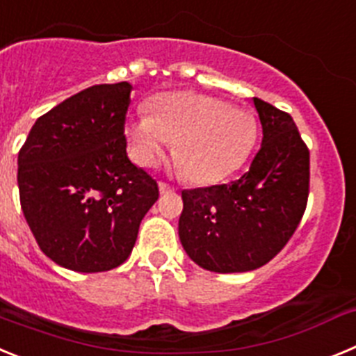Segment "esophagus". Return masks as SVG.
Masks as SVG:
<instances>
[{
	"label": "esophagus",
	"instance_id": "34e87169",
	"mask_svg": "<svg viewBox=\"0 0 356 356\" xmlns=\"http://www.w3.org/2000/svg\"><path fill=\"white\" fill-rule=\"evenodd\" d=\"M159 188H160V194H165V193H171V191H175V187H171V185L165 184V181H160Z\"/></svg>",
	"mask_w": 356,
	"mask_h": 356
}]
</instances>
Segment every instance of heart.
I'll return each instance as SVG.
<instances>
[{
    "mask_svg": "<svg viewBox=\"0 0 356 356\" xmlns=\"http://www.w3.org/2000/svg\"><path fill=\"white\" fill-rule=\"evenodd\" d=\"M257 121L246 110L197 92L165 94L127 134L144 165H155L175 144V162L191 184L210 185L237 171L257 143Z\"/></svg>",
    "mask_w": 356,
    "mask_h": 356,
    "instance_id": "obj_1",
    "label": "heart"
}]
</instances>
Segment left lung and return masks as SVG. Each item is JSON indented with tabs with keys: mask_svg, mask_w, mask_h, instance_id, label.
Instances as JSON below:
<instances>
[{
	"mask_svg": "<svg viewBox=\"0 0 356 356\" xmlns=\"http://www.w3.org/2000/svg\"><path fill=\"white\" fill-rule=\"evenodd\" d=\"M262 146L235 181L181 191L178 234L203 269L246 273L266 266L291 241L308 201L310 151L291 114L253 97Z\"/></svg>",
	"mask_w": 356,
	"mask_h": 356,
	"instance_id": "8db88e82",
	"label": "left lung"
}]
</instances>
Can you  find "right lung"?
<instances>
[{
  "mask_svg": "<svg viewBox=\"0 0 356 356\" xmlns=\"http://www.w3.org/2000/svg\"><path fill=\"white\" fill-rule=\"evenodd\" d=\"M131 85H94L40 115L17 156L19 200L46 257L102 273L130 257L159 184L127 155Z\"/></svg>",
  "mask_w": 356,
  "mask_h": 356,
  "instance_id": "1",
  "label": "right lung"
}]
</instances>
